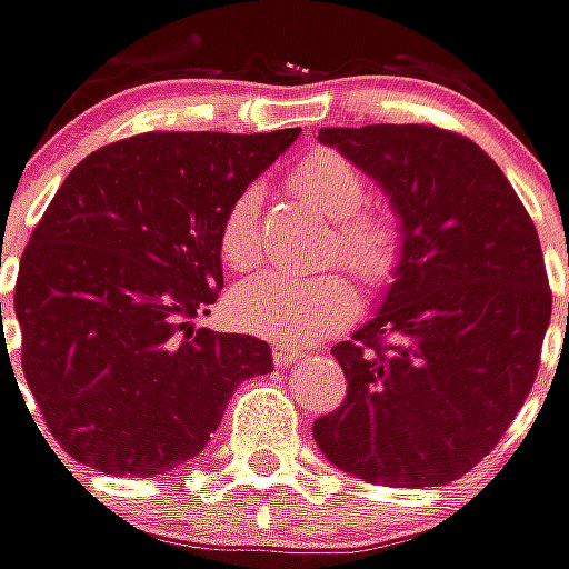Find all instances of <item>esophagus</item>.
<instances>
[{
  "label": "esophagus",
  "instance_id": "34e87169",
  "mask_svg": "<svg viewBox=\"0 0 569 569\" xmlns=\"http://www.w3.org/2000/svg\"><path fill=\"white\" fill-rule=\"evenodd\" d=\"M306 357L302 348H289V345H277L273 348V360H277V367H292V363H299Z\"/></svg>",
  "mask_w": 569,
  "mask_h": 569
}]
</instances>
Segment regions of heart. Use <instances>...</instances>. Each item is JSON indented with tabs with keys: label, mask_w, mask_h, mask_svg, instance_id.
<instances>
[{
	"label": "heart",
	"mask_w": 569,
	"mask_h": 569,
	"mask_svg": "<svg viewBox=\"0 0 569 569\" xmlns=\"http://www.w3.org/2000/svg\"><path fill=\"white\" fill-rule=\"evenodd\" d=\"M292 192L331 221L328 251L363 283H383L396 263V231L380 216L360 212L367 206V180L351 160L335 151H316L289 170ZM257 212L260 192L244 186L224 209L218 224V253L228 267L257 260ZM353 312V289L341 273H289L263 270L234 286L231 318L253 335L302 345L341 328Z\"/></svg>",
	"instance_id": "heart-1"
}]
</instances>
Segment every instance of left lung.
I'll use <instances>...</instances> for the list:
<instances>
[{
  "label": "left lung",
  "instance_id": "obj_1",
  "mask_svg": "<svg viewBox=\"0 0 569 569\" xmlns=\"http://www.w3.org/2000/svg\"><path fill=\"white\" fill-rule=\"evenodd\" d=\"M389 196L402 248L377 316L331 353L348 399L312 421L321 453L380 486H445L499 445L538 377L551 286L506 173L435 124L321 128Z\"/></svg>",
  "mask_w": 569,
  "mask_h": 569
}]
</instances>
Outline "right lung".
Returning a JSON list of instances; mask_svg holds the SVG:
<instances>
[{"label":"right lung","mask_w":569,"mask_h":569,"mask_svg":"<svg viewBox=\"0 0 569 569\" xmlns=\"http://www.w3.org/2000/svg\"><path fill=\"white\" fill-rule=\"evenodd\" d=\"M299 138L151 131L80 160L31 231L16 280L21 370L60 448L112 477H157L209 445L270 345L196 328L224 286L228 202ZM2 328V306H0Z\"/></svg>","instance_id":"right-lung-1"}]
</instances>
